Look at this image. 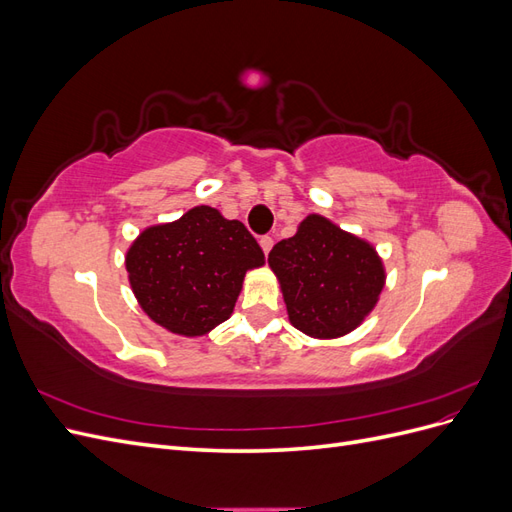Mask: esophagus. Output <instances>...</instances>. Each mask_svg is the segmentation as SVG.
Listing matches in <instances>:
<instances>
[{
    "label": "esophagus",
    "instance_id": "1",
    "mask_svg": "<svg viewBox=\"0 0 512 512\" xmlns=\"http://www.w3.org/2000/svg\"><path fill=\"white\" fill-rule=\"evenodd\" d=\"M260 247H262V252H265V256H267L271 252V247H273V239L269 235L260 237Z\"/></svg>",
    "mask_w": 512,
    "mask_h": 512
}]
</instances>
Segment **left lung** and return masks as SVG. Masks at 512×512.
<instances>
[{
    "mask_svg": "<svg viewBox=\"0 0 512 512\" xmlns=\"http://www.w3.org/2000/svg\"><path fill=\"white\" fill-rule=\"evenodd\" d=\"M288 318L309 337L333 339L354 331L378 303L384 267L374 245L322 215H307L297 235L269 252Z\"/></svg>",
    "mask_w": 512,
    "mask_h": 512,
    "instance_id": "obj_1",
    "label": "left lung"
}]
</instances>
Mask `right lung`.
<instances>
[{"label":"right lung","instance_id":"1","mask_svg":"<svg viewBox=\"0 0 512 512\" xmlns=\"http://www.w3.org/2000/svg\"><path fill=\"white\" fill-rule=\"evenodd\" d=\"M265 262L239 220L207 205L149 226L130 245L126 269L145 314L170 333L205 335L230 318L245 271Z\"/></svg>","mask_w":512,"mask_h":512}]
</instances>
